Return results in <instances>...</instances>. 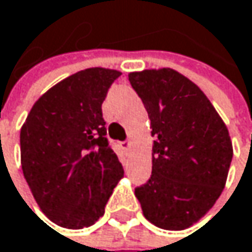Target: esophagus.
Wrapping results in <instances>:
<instances>
[{"mask_svg": "<svg viewBox=\"0 0 252 252\" xmlns=\"http://www.w3.org/2000/svg\"><path fill=\"white\" fill-rule=\"evenodd\" d=\"M122 148L127 151V150L130 148V139H126V141H123V142H122Z\"/></svg>", "mask_w": 252, "mask_h": 252, "instance_id": "1", "label": "esophagus"}]
</instances>
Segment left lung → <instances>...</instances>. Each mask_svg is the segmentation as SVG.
I'll return each instance as SVG.
<instances>
[{"instance_id": "8db88e82", "label": "left lung", "mask_w": 252, "mask_h": 252, "mask_svg": "<svg viewBox=\"0 0 252 252\" xmlns=\"http://www.w3.org/2000/svg\"><path fill=\"white\" fill-rule=\"evenodd\" d=\"M154 136L153 173L135 188L144 216L157 227L182 230L199 220L224 188L232 142L204 92L172 68L129 74Z\"/></svg>"}]
</instances>
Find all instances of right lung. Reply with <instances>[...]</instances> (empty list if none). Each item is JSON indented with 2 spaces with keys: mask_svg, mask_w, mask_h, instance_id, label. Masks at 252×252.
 <instances>
[{
  "mask_svg": "<svg viewBox=\"0 0 252 252\" xmlns=\"http://www.w3.org/2000/svg\"><path fill=\"white\" fill-rule=\"evenodd\" d=\"M120 74L94 67L68 76L35 102L22 127L25 179L41 210L59 226L94 224L123 178L101 108Z\"/></svg>",
  "mask_w": 252,
  "mask_h": 252,
  "instance_id": "obj_1",
  "label": "right lung"
}]
</instances>
